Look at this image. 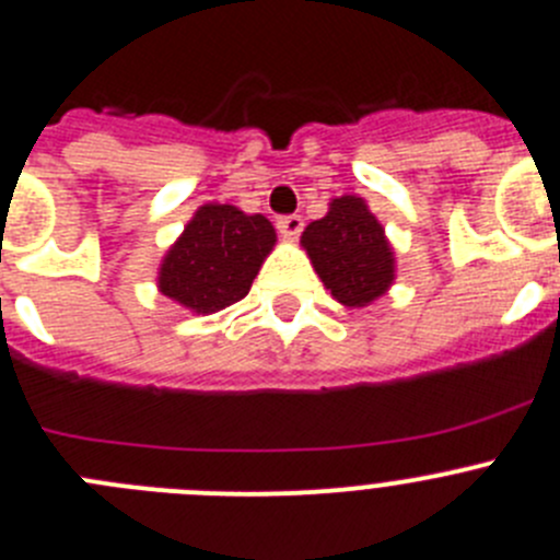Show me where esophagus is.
Here are the masks:
<instances>
[{"mask_svg":"<svg viewBox=\"0 0 560 560\" xmlns=\"http://www.w3.org/2000/svg\"><path fill=\"white\" fill-rule=\"evenodd\" d=\"M276 229H279V234L287 236V240H295V236L301 234V229H304V220H301L299 214H287V218L276 220Z\"/></svg>","mask_w":560,"mask_h":560,"instance_id":"34e87169","label":"esophagus"}]
</instances>
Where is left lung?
Segmentation results:
<instances>
[{
	"label": "left lung",
	"instance_id": "left-lung-1",
	"mask_svg": "<svg viewBox=\"0 0 560 560\" xmlns=\"http://www.w3.org/2000/svg\"><path fill=\"white\" fill-rule=\"evenodd\" d=\"M312 268L342 306H368L396 279V259L385 229L357 195L329 203L326 218L301 234Z\"/></svg>",
	"mask_w": 560,
	"mask_h": 560
}]
</instances>
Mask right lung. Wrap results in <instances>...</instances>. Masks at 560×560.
<instances>
[{
    "label": "right lung",
    "mask_w": 560,
    "mask_h": 560,
    "mask_svg": "<svg viewBox=\"0 0 560 560\" xmlns=\"http://www.w3.org/2000/svg\"><path fill=\"white\" fill-rule=\"evenodd\" d=\"M273 245L276 229L268 218L206 203L161 259L159 290L198 315L220 312L248 295Z\"/></svg>",
    "instance_id": "add662e5"
}]
</instances>
